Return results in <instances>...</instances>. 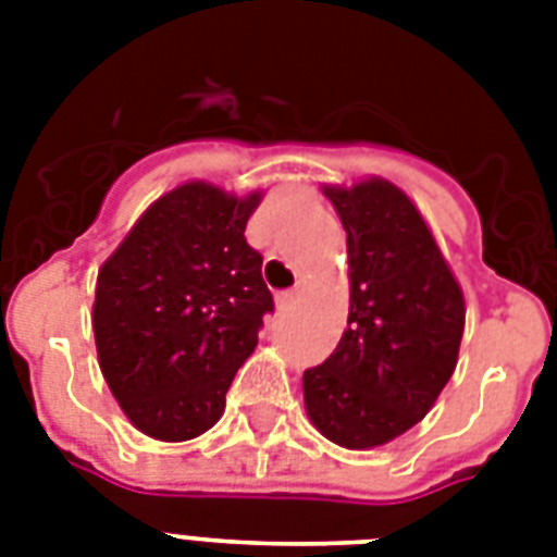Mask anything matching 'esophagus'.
I'll list each match as a JSON object with an SVG mask.
<instances>
[{
  "mask_svg": "<svg viewBox=\"0 0 557 557\" xmlns=\"http://www.w3.org/2000/svg\"><path fill=\"white\" fill-rule=\"evenodd\" d=\"M300 297H304V292H300V288H292V292H286V295H280V304L295 306Z\"/></svg>",
  "mask_w": 557,
  "mask_h": 557,
  "instance_id": "obj_1",
  "label": "esophagus"
}]
</instances>
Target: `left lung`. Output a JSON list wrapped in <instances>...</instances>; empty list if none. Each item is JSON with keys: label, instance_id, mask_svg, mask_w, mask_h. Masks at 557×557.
Masks as SVG:
<instances>
[{"label": "left lung", "instance_id": "1", "mask_svg": "<svg viewBox=\"0 0 557 557\" xmlns=\"http://www.w3.org/2000/svg\"><path fill=\"white\" fill-rule=\"evenodd\" d=\"M347 231L349 318L304 372L306 416L349 450L387 445L431 413L457 370L466 297L410 196L387 178L323 185Z\"/></svg>", "mask_w": 557, "mask_h": 557}]
</instances>
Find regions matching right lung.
I'll return each instance as SVG.
<instances>
[{"mask_svg": "<svg viewBox=\"0 0 557 557\" xmlns=\"http://www.w3.org/2000/svg\"><path fill=\"white\" fill-rule=\"evenodd\" d=\"M262 193L185 182L144 210L98 271V364L126 419L187 442L225 413V393L274 309L245 225Z\"/></svg>", "mask_w": 557, "mask_h": 557, "instance_id": "add662e5", "label": "right lung"}]
</instances>
